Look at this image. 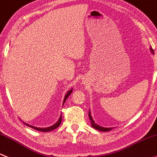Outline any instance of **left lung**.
Segmentation results:
<instances>
[{
  "label": "left lung",
  "instance_id": "obj_1",
  "mask_svg": "<svg viewBox=\"0 0 157 157\" xmlns=\"http://www.w3.org/2000/svg\"><path fill=\"white\" fill-rule=\"evenodd\" d=\"M151 51L152 53L153 54V51L152 48H151ZM88 115H89V118H90V121H91V126H93V127L94 128V129H97V130L99 131H102V132H108V131H110L111 129H112V128H105V127H102V126H99L98 124H95V122H94V121L93 120L91 115H90V112H88Z\"/></svg>",
  "mask_w": 157,
  "mask_h": 157
}]
</instances>
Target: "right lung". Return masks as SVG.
Here are the masks:
<instances>
[{
    "label": "right lung",
    "instance_id": "right-lung-1",
    "mask_svg": "<svg viewBox=\"0 0 157 157\" xmlns=\"http://www.w3.org/2000/svg\"><path fill=\"white\" fill-rule=\"evenodd\" d=\"M72 92V89L71 90H69L68 92L67 93V94L65 95V97H64V99H63V103L66 102V100H67V99L68 98L69 96L70 95V94ZM61 121H62V115H60V118H59L58 121L56 123V124H54L53 126H49V127H46V128H40V127H36V126H31V125H29V124H26V123H24L26 126H30V127L33 128V129H36V130H38V131H42V132H49V131H52V130H54L55 129H56L57 127H58L60 125V124H61Z\"/></svg>",
    "mask_w": 157,
    "mask_h": 157
}]
</instances>
